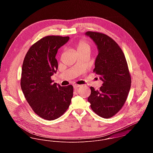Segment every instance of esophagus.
I'll return each mask as SVG.
<instances>
[{
    "label": "esophagus",
    "instance_id": "esophagus-1",
    "mask_svg": "<svg viewBox=\"0 0 153 153\" xmlns=\"http://www.w3.org/2000/svg\"><path fill=\"white\" fill-rule=\"evenodd\" d=\"M81 85H78V84H74V89H77L78 88L80 87Z\"/></svg>",
    "mask_w": 153,
    "mask_h": 153
}]
</instances>
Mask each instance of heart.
Instances as JSON below:
<instances>
[{
	"instance_id": "1",
	"label": "heart",
	"mask_w": 153,
	"mask_h": 153,
	"mask_svg": "<svg viewBox=\"0 0 153 153\" xmlns=\"http://www.w3.org/2000/svg\"><path fill=\"white\" fill-rule=\"evenodd\" d=\"M76 47L77 51H87L89 52L92 48V44L85 39H81L79 41Z\"/></svg>"
}]
</instances>
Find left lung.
Returning a JSON list of instances; mask_svg holds the SVG:
<instances>
[{
  "mask_svg": "<svg viewBox=\"0 0 153 153\" xmlns=\"http://www.w3.org/2000/svg\"><path fill=\"white\" fill-rule=\"evenodd\" d=\"M85 34L97 45L99 53L93 71L103 82L99 90L90 87L88 101L95 113L109 118L125 104L131 88V75L125 55L113 39L101 32L88 31Z\"/></svg>",
  "mask_w": 153,
  "mask_h": 153,
  "instance_id": "left-lung-1",
  "label": "left lung"
}]
</instances>
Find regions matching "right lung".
<instances>
[{"instance_id":"obj_1","label":"right lung","mask_w":153,"mask_h":153,"mask_svg":"<svg viewBox=\"0 0 153 153\" xmlns=\"http://www.w3.org/2000/svg\"><path fill=\"white\" fill-rule=\"evenodd\" d=\"M69 39V36H45L30 46L23 62L21 87L24 96L35 113L46 120L62 115L73 97L72 85L61 87L51 79L58 67V50Z\"/></svg>"}]
</instances>
